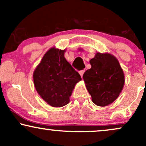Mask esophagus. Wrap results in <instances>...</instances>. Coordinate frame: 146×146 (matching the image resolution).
<instances>
[{
    "label": "esophagus",
    "instance_id": "1",
    "mask_svg": "<svg viewBox=\"0 0 146 146\" xmlns=\"http://www.w3.org/2000/svg\"><path fill=\"white\" fill-rule=\"evenodd\" d=\"M84 72H85V70H82V71H79V73H80V75H81L82 78V76H83L84 73Z\"/></svg>",
    "mask_w": 146,
    "mask_h": 146
}]
</instances>
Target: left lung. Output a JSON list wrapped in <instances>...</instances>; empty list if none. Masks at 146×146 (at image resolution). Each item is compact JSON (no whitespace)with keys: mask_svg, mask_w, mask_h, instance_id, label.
<instances>
[{"mask_svg":"<svg viewBox=\"0 0 146 146\" xmlns=\"http://www.w3.org/2000/svg\"><path fill=\"white\" fill-rule=\"evenodd\" d=\"M90 64L91 68L83 75L85 85L93 103L106 106L118 98L123 89L124 73L117 58L108 53H97Z\"/></svg>","mask_w":146,"mask_h":146,"instance_id":"8db88e82","label":"left lung"}]
</instances>
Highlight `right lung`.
<instances>
[{
  "label": "right lung",
  "mask_w": 146,
  "mask_h": 146,
  "mask_svg": "<svg viewBox=\"0 0 146 146\" xmlns=\"http://www.w3.org/2000/svg\"><path fill=\"white\" fill-rule=\"evenodd\" d=\"M64 52L55 47L50 48L33 72L37 92L53 107H62L69 103L75 84L82 80L65 59Z\"/></svg>",
  "instance_id": "add662e5"
}]
</instances>
